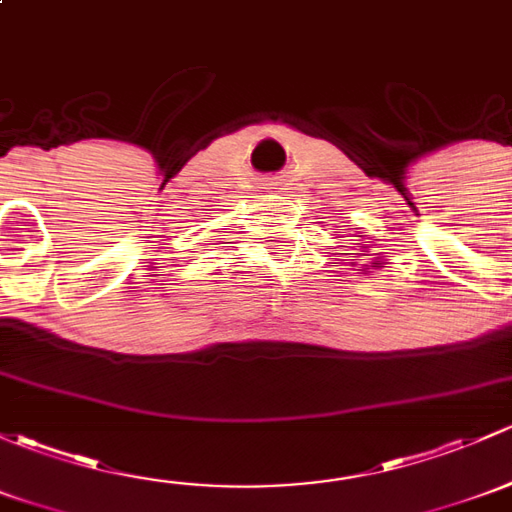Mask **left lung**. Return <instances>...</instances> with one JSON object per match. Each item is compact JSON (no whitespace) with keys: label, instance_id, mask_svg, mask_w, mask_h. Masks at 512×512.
Instances as JSON below:
<instances>
[{"label":"left lung","instance_id":"1","mask_svg":"<svg viewBox=\"0 0 512 512\" xmlns=\"http://www.w3.org/2000/svg\"><path fill=\"white\" fill-rule=\"evenodd\" d=\"M358 238H360V235H358ZM363 252H365V250H363ZM380 265H383V262H380V260H375V262H370V265H363V270H360V272L370 270V267H380Z\"/></svg>","mask_w":512,"mask_h":512}]
</instances>
